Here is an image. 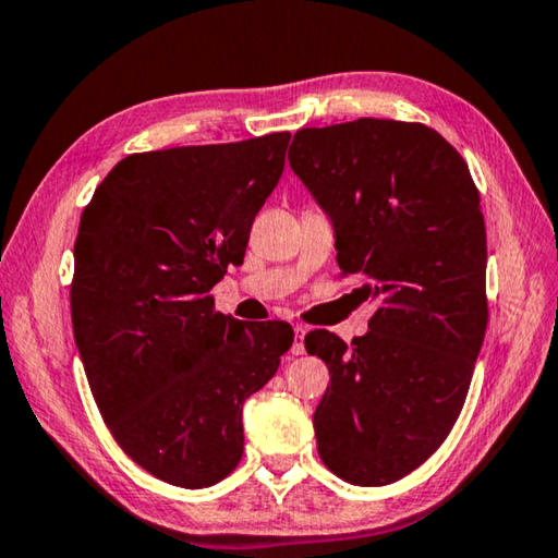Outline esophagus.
I'll return each instance as SVG.
<instances>
[{
	"label": "esophagus",
	"mask_w": 558,
	"mask_h": 558,
	"mask_svg": "<svg viewBox=\"0 0 558 558\" xmlns=\"http://www.w3.org/2000/svg\"><path fill=\"white\" fill-rule=\"evenodd\" d=\"M292 329H295V337H292V347H290V352L295 354V356H300V354H305V327H302V325H295Z\"/></svg>",
	"instance_id": "obj_1"
}]
</instances>
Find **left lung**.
I'll return each mask as SVG.
<instances>
[{
  "label": "left lung",
  "mask_w": 558,
  "mask_h": 558,
  "mask_svg": "<svg viewBox=\"0 0 558 558\" xmlns=\"http://www.w3.org/2000/svg\"><path fill=\"white\" fill-rule=\"evenodd\" d=\"M290 167L335 229L342 276H362L369 332L315 329L329 369L313 415L337 477L391 485L423 465L458 421L487 327V235L465 159L421 122L359 118L302 128Z\"/></svg>",
  "instance_id": "8db88e82"
}]
</instances>
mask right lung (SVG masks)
I'll use <instances>...</instances> for the list:
<instances>
[{"label": "right lung", "instance_id": "obj_1", "mask_svg": "<svg viewBox=\"0 0 558 558\" xmlns=\"http://www.w3.org/2000/svg\"><path fill=\"white\" fill-rule=\"evenodd\" d=\"M290 132L130 155L83 209L75 347L112 438L169 485H216L243 456V401L278 372L288 323H239L209 290L243 263Z\"/></svg>", "mask_w": 558, "mask_h": 558}]
</instances>
